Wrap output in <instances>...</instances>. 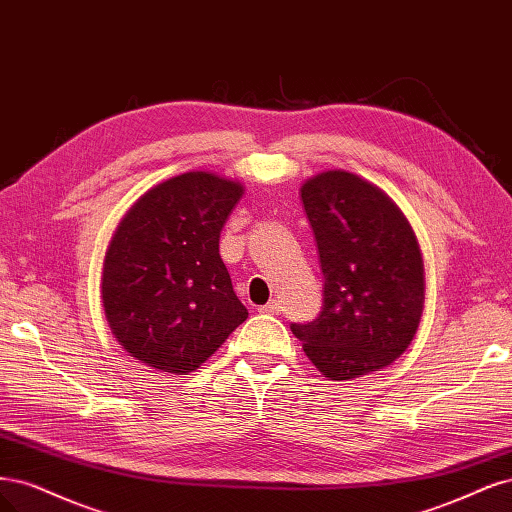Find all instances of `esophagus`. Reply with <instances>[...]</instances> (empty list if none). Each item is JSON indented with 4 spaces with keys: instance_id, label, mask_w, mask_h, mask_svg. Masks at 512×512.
I'll use <instances>...</instances> for the list:
<instances>
[{
    "instance_id": "1",
    "label": "esophagus",
    "mask_w": 512,
    "mask_h": 512,
    "mask_svg": "<svg viewBox=\"0 0 512 512\" xmlns=\"http://www.w3.org/2000/svg\"><path fill=\"white\" fill-rule=\"evenodd\" d=\"M257 310H259V312H263V315H278V310H280V302H278V300H270L268 304L259 306Z\"/></svg>"
}]
</instances>
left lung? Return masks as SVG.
<instances>
[{"mask_svg": "<svg viewBox=\"0 0 512 512\" xmlns=\"http://www.w3.org/2000/svg\"><path fill=\"white\" fill-rule=\"evenodd\" d=\"M323 272V308L291 323L304 353L332 381L398 359L421 321L423 261L415 234L389 197L351 172L329 170L302 187Z\"/></svg>", "mask_w": 512, "mask_h": 512, "instance_id": "obj_1", "label": "left lung"}]
</instances>
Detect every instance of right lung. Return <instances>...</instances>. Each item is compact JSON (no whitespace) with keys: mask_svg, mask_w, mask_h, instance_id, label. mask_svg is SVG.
Here are the masks:
<instances>
[{"mask_svg":"<svg viewBox=\"0 0 512 512\" xmlns=\"http://www.w3.org/2000/svg\"><path fill=\"white\" fill-rule=\"evenodd\" d=\"M240 197L234 180L187 172L144 193L119 223L102 300L112 334L142 364L193 372L249 317L219 255Z\"/></svg>","mask_w":512,"mask_h":512,"instance_id":"1","label":"right lung"}]
</instances>
